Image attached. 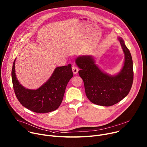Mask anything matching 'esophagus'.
Here are the masks:
<instances>
[{
    "label": "esophagus",
    "instance_id": "esophagus-1",
    "mask_svg": "<svg viewBox=\"0 0 147 147\" xmlns=\"http://www.w3.org/2000/svg\"><path fill=\"white\" fill-rule=\"evenodd\" d=\"M72 71H73L74 74H77L78 73V68H77V67L76 66L74 65L72 67Z\"/></svg>",
    "mask_w": 147,
    "mask_h": 147
}]
</instances>
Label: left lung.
Instances as JSON below:
<instances>
[{
	"instance_id": "obj_1",
	"label": "left lung",
	"mask_w": 147,
	"mask_h": 147,
	"mask_svg": "<svg viewBox=\"0 0 147 147\" xmlns=\"http://www.w3.org/2000/svg\"><path fill=\"white\" fill-rule=\"evenodd\" d=\"M124 54V61L120 72L110 75L103 71L91 55L77 57L76 63L80 69L78 74L83 80L86 95L93 103L110 107L118 103L130 92L133 81V65L130 51L124 40L118 37Z\"/></svg>"
}]
</instances>
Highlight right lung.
I'll return each mask as SVG.
<instances>
[{"label": "right lung", "instance_id": "obj_1", "mask_svg": "<svg viewBox=\"0 0 147 147\" xmlns=\"http://www.w3.org/2000/svg\"><path fill=\"white\" fill-rule=\"evenodd\" d=\"M14 60L11 77L17 98L23 107L39 113H48L56 110L62 102L67 83L73 73L71 65L56 67L50 78L36 90L25 88L20 84L16 75Z\"/></svg>", "mask_w": 147, "mask_h": 147}]
</instances>
